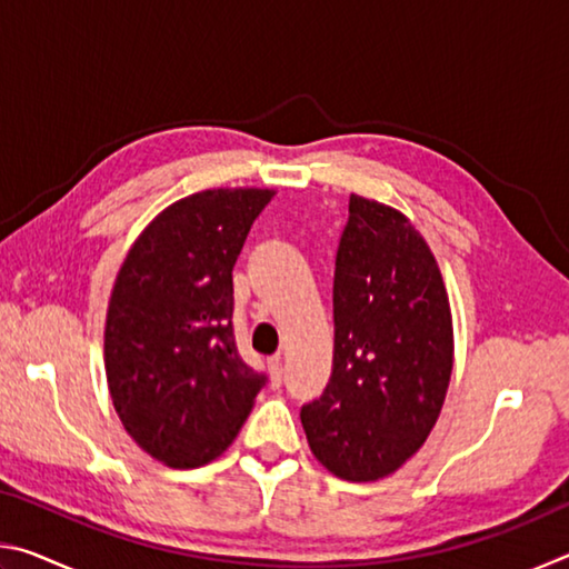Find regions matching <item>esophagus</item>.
<instances>
[{
    "mask_svg": "<svg viewBox=\"0 0 569 569\" xmlns=\"http://www.w3.org/2000/svg\"><path fill=\"white\" fill-rule=\"evenodd\" d=\"M268 371H271V387L273 389L281 387V381H283V361H281V356H273V359L268 361Z\"/></svg>",
    "mask_w": 569,
    "mask_h": 569,
    "instance_id": "esophagus-1",
    "label": "esophagus"
}]
</instances>
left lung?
<instances>
[{
	"mask_svg": "<svg viewBox=\"0 0 569 569\" xmlns=\"http://www.w3.org/2000/svg\"><path fill=\"white\" fill-rule=\"evenodd\" d=\"M455 329L445 278L401 210L351 196L333 273V369L301 421L313 457L349 481L389 477L445 407Z\"/></svg>",
	"mask_w": 569,
	"mask_h": 569,
	"instance_id": "1",
	"label": "left lung"
}]
</instances>
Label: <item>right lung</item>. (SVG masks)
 Returning a JSON list of instances; mask_svg holds the SVG:
<instances>
[{"label": "right lung", "mask_w": 569, "mask_h": 569, "mask_svg": "<svg viewBox=\"0 0 569 569\" xmlns=\"http://www.w3.org/2000/svg\"><path fill=\"white\" fill-rule=\"evenodd\" d=\"M276 190L192 192L150 220L112 286L104 373L142 451L196 469L233 445L263 389L233 341V266Z\"/></svg>", "instance_id": "1"}]
</instances>
